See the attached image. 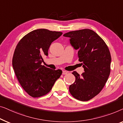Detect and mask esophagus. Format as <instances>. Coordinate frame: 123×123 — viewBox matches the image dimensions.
Returning a JSON list of instances; mask_svg holds the SVG:
<instances>
[{"mask_svg":"<svg viewBox=\"0 0 123 123\" xmlns=\"http://www.w3.org/2000/svg\"><path fill=\"white\" fill-rule=\"evenodd\" d=\"M67 74V72L66 71H62V74H63V75H66Z\"/></svg>","mask_w":123,"mask_h":123,"instance_id":"esophagus-1","label":"esophagus"}]
</instances>
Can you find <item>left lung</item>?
Segmentation results:
<instances>
[{"mask_svg":"<svg viewBox=\"0 0 123 123\" xmlns=\"http://www.w3.org/2000/svg\"><path fill=\"white\" fill-rule=\"evenodd\" d=\"M70 38L74 49H78L79 61L82 62L85 72L80 76L72 74L75 81L69 86L74 98L85 101L96 96L105 86L110 73L111 55L103 39L92 30L84 29L63 34Z\"/></svg>","mask_w":123,"mask_h":123,"instance_id":"left-lung-1","label":"left lung"}]
</instances>
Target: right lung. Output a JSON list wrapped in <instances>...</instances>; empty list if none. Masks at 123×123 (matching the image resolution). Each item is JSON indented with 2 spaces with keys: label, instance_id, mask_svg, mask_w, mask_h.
<instances>
[{
  "label": "right lung",
  "instance_id": "add662e5",
  "mask_svg": "<svg viewBox=\"0 0 123 123\" xmlns=\"http://www.w3.org/2000/svg\"><path fill=\"white\" fill-rule=\"evenodd\" d=\"M62 34L46 29H36L24 36L17 45L12 60L13 69L20 85L33 98L48 94L61 76L62 70L41 64L43 56H48L52 42Z\"/></svg>",
  "mask_w": 123,
  "mask_h": 123
}]
</instances>
